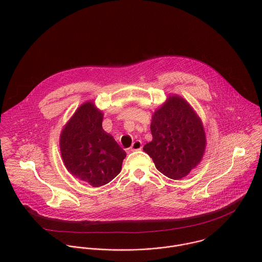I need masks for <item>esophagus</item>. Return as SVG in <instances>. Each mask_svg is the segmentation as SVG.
Masks as SVG:
<instances>
[{"mask_svg":"<svg viewBox=\"0 0 262 262\" xmlns=\"http://www.w3.org/2000/svg\"><path fill=\"white\" fill-rule=\"evenodd\" d=\"M142 147H143L142 142H141V141H139V140H137V141H135V142L133 143V145L130 146V150H132V151L140 150V149H141Z\"/></svg>","mask_w":262,"mask_h":262,"instance_id":"obj_1","label":"esophagus"}]
</instances>
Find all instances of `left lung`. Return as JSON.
<instances>
[{"mask_svg": "<svg viewBox=\"0 0 262 262\" xmlns=\"http://www.w3.org/2000/svg\"><path fill=\"white\" fill-rule=\"evenodd\" d=\"M150 129L152 141L143 149L167 177L180 179L202 160L206 145L203 124L182 97L169 96L154 113Z\"/></svg>", "mask_w": 262, "mask_h": 262, "instance_id": "8db88e82", "label": "left lung"}]
</instances>
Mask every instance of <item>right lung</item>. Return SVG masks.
Returning a JSON list of instances; mask_svg holds the SVG:
<instances>
[{
  "mask_svg": "<svg viewBox=\"0 0 262 262\" xmlns=\"http://www.w3.org/2000/svg\"><path fill=\"white\" fill-rule=\"evenodd\" d=\"M103 114L94 103H83L60 136V150L66 169L90 185L101 186L121 171L125 151L102 129Z\"/></svg>",
  "mask_w": 262,
  "mask_h": 262,
  "instance_id": "obj_1",
  "label": "right lung"
}]
</instances>
